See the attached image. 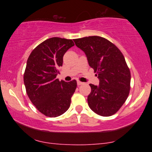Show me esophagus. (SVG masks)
I'll list each match as a JSON object with an SVG mask.
<instances>
[{
  "instance_id": "esophagus-1",
  "label": "esophagus",
  "mask_w": 152,
  "mask_h": 152,
  "mask_svg": "<svg viewBox=\"0 0 152 152\" xmlns=\"http://www.w3.org/2000/svg\"><path fill=\"white\" fill-rule=\"evenodd\" d=\"M77 85H82V84H84V83L82 82H80V81H77Z\"/></svg>"
}]
</instances>
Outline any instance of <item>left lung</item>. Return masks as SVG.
Instances as JSON below:
<instances>
[{
  "label": "left lung",
  "instance_id": "8db88e82",
  "mask_svg": "<svg viewBox=\"0 0 152 152\" xmlns=\"http://www.w3.org/2000/svg\"><path fill=\"white\" fill-rule=\"evenodd\" d=\"M86 54L89 66L99 80L98 86L90 84L89 107L102 116H111L119 111L131 88V72L121 51L111 41L98 36L73 39Z\"/></svg>",
  "mask_w": 152,
  "mask_h": 152
}]
</instances>
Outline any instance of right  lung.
I'll use <instances>...</instances> for the list:
<instances>
[{"instance_id":"obj_1","label":"right lung","mask_w":152,"mask_h":152,"mask_svg":"<svg viewBox=\"0 0 152 152\" xmlns=\"http://www.w3.org/2000/svg\"><path fill=\"white\" fill-rule=\"evenodd\" d=\"M74 45L72 39H48L33 50L27 61L23 75L26 93L37 110L47 117L61 115L70 107L76 80L59 81L57 75L64 54Z\"/></svg>"}]
</instances>
